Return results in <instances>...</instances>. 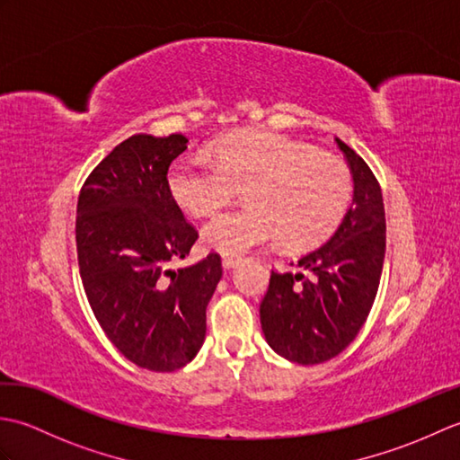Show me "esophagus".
Returning <instances> with one entry per match:
<instances>
[{
    "label": "esophagus",
    "instance_id": "34e87169",
    "mask_svg": "<svg viewBox=\"0 0 460 460\" xmlns=\"http://www.w3.org/2000/svg\"><path fill=\"white\" fill-rule=\"evenodd\" d=\"M239 261H241L239 257H223V261H221V262H223V269L229 270V269H233V267H237Z\"/></svg>",
    "mask_w": 460,
    "mask_h": 460
}]
</instances>
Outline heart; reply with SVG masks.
Here are the masks:
<instances>
[{
	"instance_id": "b5f03b06",
	"label": "heart",
	"mask_w": 460,
	"mask_h": 460,
	"mask_svg": "<svg viewBox=\"0 0 460 460\" xmlns=\"http://www.w3.org/2000/svg\"><path fill=\"white\" fill-rule=\"evenodd\" d=\"M168 188L193 217H208L247 188L245 209L205 225L203 241L223 255L282 239L308 249L328 239L344 219L351 175L340 160L277 132H233L215 144V160L181 155L170 165Z\"/></svg>"
}]
</instances>
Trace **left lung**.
<instances>
[{"mask_svg":"<svg viewBox=\"0 0 460 460\" xmlns=\"http://www.w3.org/2000/svg\"><path fill=\"white\" fill-rule=\"evenodd\" d=\"M354 178V199L324 245L298 259L296 272H270L261 326L279 356L322 364L354 341L374 305L385 257V209L369 165L336 138ZM292 265V262H290Z\"/></svg>","mask_w":460,"mask_h":460,"instance_id":"8db88e82","label":"left lung"}]
</instances>
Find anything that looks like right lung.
Returning a JSON list of instances; mask_svg holds the SVG:
<instances>
[{"mask_svg":"<svg viewBox=\"0 0 460 460\" xmlns=\"http://www.w3.org/2000/svg\"><path fill=\"white\" fill-rule=\"evenodd\" d=\"M188 138L136 134L86 178L76 203V255L101 328L138 367L173 371L198 356L205 308L221 280L209 252L173 270L198 241L168 188L170 164Z\"/></svg>","mask_w":460,"mask_h":460,"instance_id":"obj_1","label":"right lung"}]
</instances>
